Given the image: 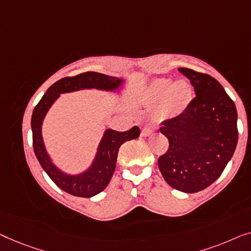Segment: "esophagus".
<instances>
[{
	"instance_id": "1",
	"label": "esophagus",
	"mask_w": 251,
	"mask_h": 251,
	"mask_svg": "<svg viewBox=\"0 0 251 251\" xmlns=\"http://www.w3.org/2000/svg\"><path fill=\"white\" fill-rule=\"evenodd\" d=\"M152 132H153L152 127L149 125H144L142 126V128H141V135L142 136H149L152 134Z\"/></svg>"
}]
</instances>
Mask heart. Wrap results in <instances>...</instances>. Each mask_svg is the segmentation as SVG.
I'll return each mask as SVG.
<instances>
[{"mask_svg": "<svg viewBox=\"0 0 251 251\" xmlns=\"http://www.w3.org/2000/svg\"><path fill=\"white\" fill-rule=\"evenodd\" d=\"M191 100V86L183 80L173 83L169 78H158L149 87L150 103H160V111L169 117L182 114Z\"/></svg>", "mask_w": 251, "mask_h": 251, "instance_id": "b5f03b06", "label": "heart"}]
</instances>
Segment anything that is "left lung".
Segmentation results:
<instances>
[{"label": "left lung", "instance_id": "obj_1", "mask_svg": "<svg viewBox=\"0 0 251 251\" xmlns=\"http://www.w3.org/2000/svg\"><path fill=\"white\" fill-rule=\"evenodd\" d=\"M178 72L190 79L197 97L184 112L162 123L169 147L158 166L172 188L195 193L213 184L234 153L238 112L214 77L189 68Z\"/></svg>", "mask_w": 251, "mask_h": 251}]
</instances>
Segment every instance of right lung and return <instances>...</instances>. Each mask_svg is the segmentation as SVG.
Returning a JSON list of instances; mask_svg holds the SVG:
<instances>
[{
    "label": "right lung",
    "mask_w": 251,
    "mask_h": 251,
    "mask_svg": "<svg viewBox=\"0 0 251 251\" xmlns=\"http://www.w3.org/2000/svg\"><path fill=\"white\" fill-rule=\"evenodd\" d=\"M123 83L121 78L107 76L100 73L87 72L73 77L59 79L49 87L31 115L33 147L37 160L42 168L60 189L69 195L91 198L103 191L110 182L116 168L118 150L126 141L137 139L140 128L134 126L126 132L107 129L98 148V153L91 167L79 175H68L59 171L49 157L42 139V123L52 103L60 93L78 91L82 89H98L105 91L117 90Z\"/></svg>",
    "instance_id": "right-lung-1"
}]
</instances>
